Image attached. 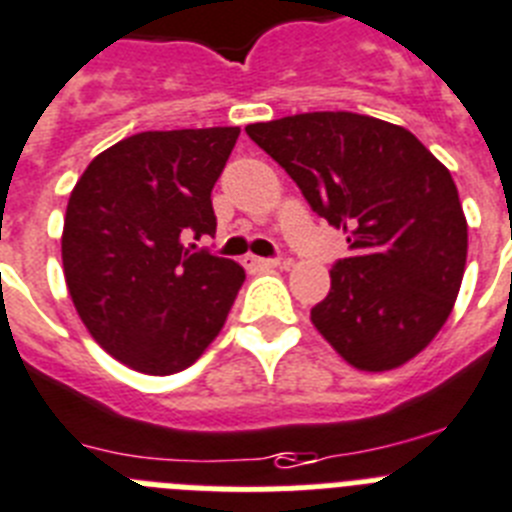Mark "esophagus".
I'll list each match as a JSON object with an SVG mask.
<instances>
[{"instance_id":"obj_1","label":"esophagus","mask_w":512,"mask_h":512,"mask_svg":"<svg viewBox=\"0 0 512 512\" xmlns=\"http://www.w3.org/2000/svg\"><path fill=\"white\" fill-rule=\"evenodd\" d=\"M244 265L247 268H286L289 260H281V257H244Z\"/></svg>"}]
</instances>
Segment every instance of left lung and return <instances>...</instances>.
<instances>
[{"label":"left lung","instance_id":"obj_1","mask_svg":"<svg viewBox=\"0 0 512 512\" xmlns=\"http://www.w3.org/2000/svg\"><path fill=\"white\" fill-rule=\"evenodd\" d=\"M304 200L346 231L351 257L312 307L322 338L356 369L414 359L453 312L468 226L450 171L409 130L351 111L249 124Z\"/></svg>","mask_w":512,"mask_h":512}]
</instances>
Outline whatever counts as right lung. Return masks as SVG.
<instances>
[{
    "mask_svg": "<svg viewBox=\"0 0 512 512\" xmlns=\"http://www.w3.org/2000/svg\"><path fill=\"white\" fill-rule=\"evenodd\" d=\"M239 127L137 132L90 161L67 203L64 281L103 351L143 375L195 364L221 333L244 268L184 239L216 231L213 184Z\"/></svg>",
    "mask_w": 512,
    "mask_h": 512,
    "instance_id": "right-lung-1",
    "label": "right lung"
}]
</instances>
